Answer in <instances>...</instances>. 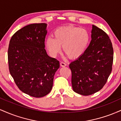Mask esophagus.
Instances as JSON below:
<instances>
[{
  "label": "esophagus",
  "instance_id": "esophagus-1",
  "mask_svg": "<svg viewBox=\"0 0 121 121\" xmlns=\"http://www.w3.org/2000/svg\"><path fill=\"white\" fill-rule=\"evenodd\" d=\"M60 65L61 66H66V64L64 62L61 61V62H60Z\"/></svg>",
  "mask_w": 121,
  "mask_h": 121
}]
</instances>
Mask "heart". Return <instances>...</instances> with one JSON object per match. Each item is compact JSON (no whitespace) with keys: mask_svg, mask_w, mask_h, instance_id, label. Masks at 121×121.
I'll return each mask as SVG.
<instances>
[{"mask_svg":"<svg viewBox=\"0 0 121 121\" xmlns=\"http://www.w3.org/2000/svg\"><path fill=\"white\" fill-rule=\"evenodd\" d=\"M54 37H48L45 41L51 56H57L62 46L64 53L72 59L82 55L89 41V35L85 29L72 26L59 28L54 32Z\"/></svg>","mask_w":121,"mask_h":121,"instance_id":"1","label":"heart"}]
</instances>
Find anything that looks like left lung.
Listing matches in <instances>:
<instances>
[{
    "label": "left lung",
    "instance_id": "8db88e82",
    "mask_svg": "<svg viewBox=\"0 0 121 121\" xmlns=\"http://www.w3.org/2000/svg\"><path fill=\"white\" fill-rule=\"evenodd\" d=\"M113 55V45L108 35L93 25L88 47L69 64L73 91L89 95L100 91L112 72Z\"/></svg>",
    "mask_w": 121,
    "mask_h": 121
}]
</instances>
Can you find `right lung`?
Returning a JSON list of instances; mask_svg holds the SVG:
<instances>
[{
	"label": "right lung",
	"mask_w": 121,
	"mask_h": 121,
	"mask_svg": "<svg viewBox=\"0 0 121 121\" xmlns=\"http://www.w3.org/2000/svg\"><path fill=\"white\" fill-rule=\"evenodd\" d=\"M45 23H35L22 28L13 35L8 49L9 73L21 91L40 98L53 86L59 61L49 57L45 49L47 31Z\"/></svg>",
	"instance_id": "obj_1"
}]
</instances>
